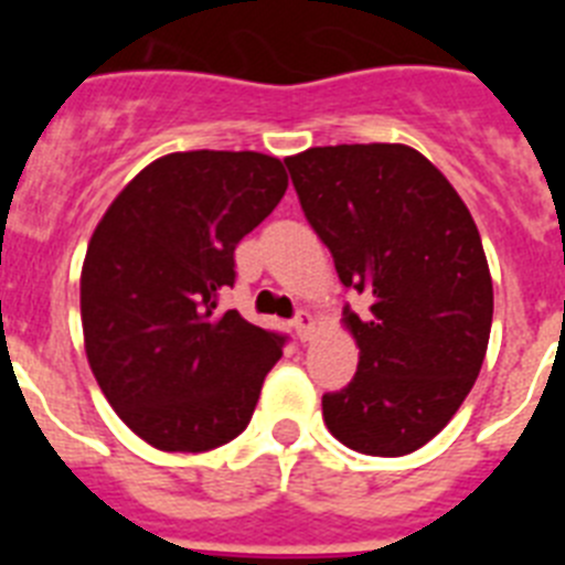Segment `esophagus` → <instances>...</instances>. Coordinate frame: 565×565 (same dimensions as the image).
Listing matches in <instances>:
<instances>
[{"label":"esophagus","instance_id":"esophagus-1","mask_svg":"<svg viewBox=\"0 0 565 565\" xmlns=\"http://www.w3.org/2000/svg\"><path fill=\"white\" fill-rule=\"evenodd\" d=\"M294 331H297L299 342H308V339L317 333V319H313L308 311H299L297 317H294Z\"/></svg>","mask_w":565,"mask_h":565}]
</instances>
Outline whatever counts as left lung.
I'll return each instance as SVG.
<instances>
[{"mask_svg":"<svg viewBox=\"0 0 565 565\" xmlns=\"http://www.w3.org/2000/svg\"><path fill=\"white\" fill-rule=\"evenodd\" d=\"M302 212L344 288L356 376L322 396L333 438L396 458L447 427L472 391L492 328V277L476 221L452 183L404 143L311 147L286 158Z\"/></svg>","mask_w":565,"mask_h":565,"instance_id":"8db88e82","label":"left lung"}]
</instances>
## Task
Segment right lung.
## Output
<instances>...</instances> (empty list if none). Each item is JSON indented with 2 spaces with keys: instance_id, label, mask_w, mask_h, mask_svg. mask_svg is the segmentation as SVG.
<instances>
[{
  "instance_id": "add662e5",
  "label": "right lung",
  "mask_w": 565,
  "mask_h": 565,
  "mask_svg": "<svg viewBox=\"0 0 565 565\" xmlns=\"http://www.w3.org/2000/svg\"><path fill=\"white\" fill-rule=\"evenodd\" d=\"M288 189L263 152L163 154L118 192L82 266L84 351L135 436L163 452H206L246 430L286 337L217 299L234 248Z\"/></svg>"
}]
</instances>
